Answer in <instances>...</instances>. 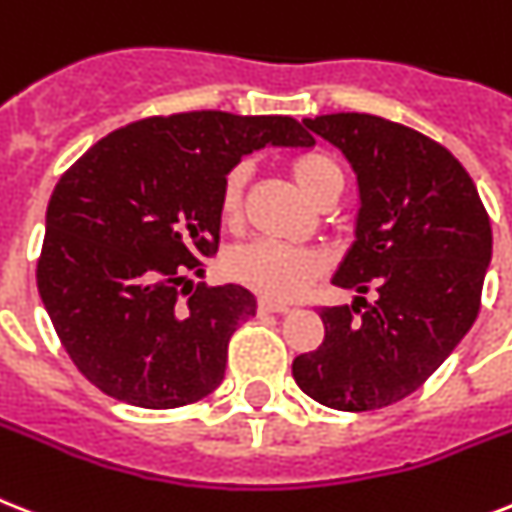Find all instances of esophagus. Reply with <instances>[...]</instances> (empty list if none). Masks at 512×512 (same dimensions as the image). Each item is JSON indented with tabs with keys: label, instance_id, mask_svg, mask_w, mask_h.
<instances>
[{
	"label": "esophagus",
	"instance_id": "34e87169",
	"mask_svg": "<svg viewBox=\"0 0 512 512\" xmlns=\"http://www.w3.org/2000/svg\"><path fill=\"white\" fill-rule=\"evenodd\" d=\"M257 313H260V315H284V313H289V305H276V302L260 299V305H257Z\"/></svg>",
	"mask_w": 512,
	"mask_h": 512
}]
</instances>
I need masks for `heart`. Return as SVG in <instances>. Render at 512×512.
<instances>
[{"mask_svg": "<svg viewBox=\"0 0 512 512\" xmlns=\"http://www.w3.org/2000/svg\"><path fill=\"white\" fill-rule=\"evenodd\" d=\"M292 176L313 202H321L336 184H342V168L334 157L305 155L292 162ZM249 168L236 165L220 189V215L226 223L242 218L244 186ZM323 270V257L315 249L292 247V244L255 239L239 244L228 252L226 273L236 284L247 286L255 294L273 302H289L305 292V286Z\"/></svg>", "mask_w": 512, "mask_h": 512, "instance_id": "1", "label": "heart"}]
</instances>
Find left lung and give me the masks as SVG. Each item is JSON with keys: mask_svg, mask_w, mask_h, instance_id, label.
I'll return each instance as SVG.
<instances>
[{"mask_svg": "<svg viewBox=\"0 0 512 512\" xmlns=\"http://www.w3.org/2000/svg\"><path fill=\"white\" fill-rule=\"evenodd\" d=\"M302 123L347 157L360 191L355 242L331 281L373 289L376 302L321 307L326 336L294 357V381L344 413L394 405L471 331L492 260L489 215L452 152L413 128L365 112Z\"/></svg>", "mask_w": 512, "mask_h": 512, "instance_id": "8db88e82", "label": "left lung"}]
</instances>
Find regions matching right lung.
<instances>
[{
    "instance_id": "obj_1",
    "label": "right lung",
    "mask_w": 512,
    "mask_h": 512,
    "mask_svg": "<svg viewBox=\"0 0 512 512\" xmlns=\"http://www.w3.org/2000/svg\"><path fill=\"white\" fill-rule=\"evenodd\" d=\"M313 144L286 115L178 112L112 131L62 173L36 284L91 384L149 410L218 389L228 339L257 299L239 284H197L181 299L178 286L218 252L220 189L242 157Z\"/></svg>"
}]
</instances>
